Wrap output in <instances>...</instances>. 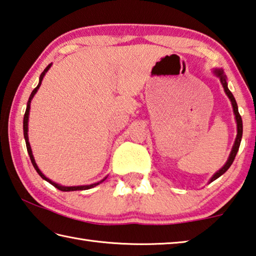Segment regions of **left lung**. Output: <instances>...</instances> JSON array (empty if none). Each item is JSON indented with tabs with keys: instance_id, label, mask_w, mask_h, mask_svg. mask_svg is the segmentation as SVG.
<instances>
[{
	"instance_id": "left-lung-1",
	"label": "left lung",
	"mask_w": 256,
	"mask_h": 256,
	"mask_svg": "<svg viewBox=\"0 0 256 256\" xmlns=\"http://www.w3.org/2000/svg\"><path fill=\"white\" fill-rule=\"evenodd\" d=\"M212 73L216 76L219 78L220 82H222V84L224 86V92H226L227 97L229 98V100H230L232 102V110H234V115H235V120H236V124H237V136H236V138H235V142H234V146L232 148V151L230 154H229V157L227 159L226 164H224V166L220 168V170L214 172V176L211 177L209 183H211V182L216 180V178H219L220 176H222V174H224L228 170L229 167L232 166V164L234 162V159H235L236 154H237V151L238 149H240V141H242V118L240 115V112H238V106H237V102L235 100V97L232 96V94L230 92V90L228 89V84H227V76L226 74L224 73V70L222 68H214L212 70Z\"/></svg>"
}]
</instances>
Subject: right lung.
<instances>
[{"label":"right lung","mask_w":256,"mask_h":256,"mask_svg":"<svg viewBox=\"0 0 256 256\" xmlns=\"http://www.w3.org/2000/svg\"><path fill=\"white\" fill-rule=\"evenodd\" d=\"M50 66H52V63H50V64H48V66H47V68H45L44 71H42V74H40V82H38V86H36V88H34V89L32 90V94H30V97H29V100H28V102H27V108H26V112H24V140H26V146H27V150H28V154H29L30 160H32V166L34 167V170H36V172H38V174H40V176L42 177V180H45L46 182H48L50 184H52V185H53V186H55V188H58V190H63V192H71V190H89V188H94V186H97V185H99V184H100V183H102V182L107 178V176L105 177V178H102V180L97 182V183H94V184H90V185H79V186H63V185H60V184H58V183H55V182L50 180V178H47V177H46L44 174H42V170H40V168H38V166H37L36 162H34V154H32V146H30V144H29V138H28V120H29L30 102H32V99L34 98V94H36V92H38V89H40V84H42V79H44L45 74H46V73H47V71L50 70Z\"/></svg>","instance_id":"add662e5"}]
</instances>
